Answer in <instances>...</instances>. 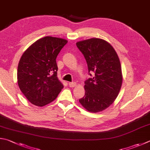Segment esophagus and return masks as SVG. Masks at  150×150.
<instances>
[{
  "label": "esophagus",
  "instance_id": "34e87169",
  "mask_svg": "<svg viewBox=\"0 0 150 150\" xmlns=\"http://www.w3.org/2000/svg\"><path fill=\"white\" fill-rule=\"evenodd\" d=\"M76 83L75 82H70V83H69V86H70V87H74V86H76Z\"/></svg>",
  "mask_w": 150,
  "mask_h": 150
}]
</instances>
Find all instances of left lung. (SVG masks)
<instances>
[{"label": "left lung", "mask_w": 150, "mask_h": 150, "mask_svg": "<svg viewBox=\"0 0 150 150\" xmlns=\"http://www.w3.org/2000/svg\"><path fill=\"white\" fill-rule=\"evenodd\" d=\"M82 52L92 78L84 82L85 94L79 102L86 110L97 113L105 110L117 97L122 85V71L119 57L105 40L92 38L76 43Z\"/></svg>", "instance_id": "8db88e82"}]
</instances>
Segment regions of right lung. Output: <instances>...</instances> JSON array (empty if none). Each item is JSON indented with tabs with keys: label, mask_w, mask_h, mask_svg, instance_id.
<instances>
[{
	"label": "right lung",
	"mask_w": 150,
	"mask_h": 150,
	"mask_svg": "<svg viewBox=\"0 0 150 150\" xmlns=\"http://www.w3.org/2000/svg\"><path fill=\"white\" fill-rule=\"evenodd\" d=\"M67 42L61 38L43 37L21 56L18 67V84L33 105L44 106L52 102L64 88L57 77L56 59Z\"/></svg>",
	"instance_id": "right-lung-1"
}]
</instances>
